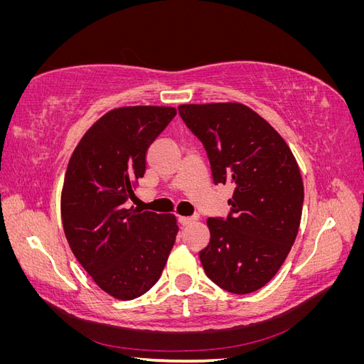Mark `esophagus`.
<instances>
[{
	"label": "esophagus",
	"mask_w": 364,
	"mask_h": 364,
	"mask_svg": "<svg viewBox=\"0 0 364 364\" xmlns=\"http://www.w3.org/2000/svg\"><path fill=\"white\" fill-rule=\"evenodd\" d=\"M178 220H179V223H181L182 226H186V225L193 223L194 220H197V215H193V217H183V215H181Z\"/></svg>",
	"instance_id": "obj_1"
}]
</instances>
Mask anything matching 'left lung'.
Masks as SVG:
<instances>
[{
  "label": "left lung",
  "mask_w": 364,
  "mask_h": 364,
  "mask_svg": "<svg viewBox=\"0 0 364 364\" xmlns=\"http://www.w3.org/2000/svg\"><path fill=\"white\" fill-rule=\"evenodd\" d=\"M178 109L202 141L214 183L234 185L228 217L206 220L211 238L199 253L203 270L226 291H257L278 273L299 230V165L278 132L245 105Z\"/></svg>",
  "instance_id": "obj_1"
}]
</instances>
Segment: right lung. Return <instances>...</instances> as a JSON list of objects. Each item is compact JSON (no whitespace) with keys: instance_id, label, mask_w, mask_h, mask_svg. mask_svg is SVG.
I'll return each instance as SVG.
<instances>
[{"instance_id":"1","label":"right lung","mask_w":364,"mask_h":364,"mask_svg":"<svg viewBox=\"0 0 364 364\" xmlns=\"http://www.w3.org/2000/svg\"><path fill=\"white\" fill-rule=\"evenodd\" d=\"M176 115L168 106L112 109L87 129L65 173V237L107 294L130 301L161 278L178 235L173 214L126 208L146 171V153Z\"/></svg>"}]
</instances>
